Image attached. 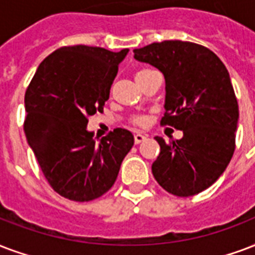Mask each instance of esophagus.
Wrapping results in <instances>:
<instances>
[{
  "mask_svg": "<svg viewBox=\"0 0 255 255\" xmlns=\"http://www.w3.org/2000/svg\"><path fill=\"white\" fill-rule=\"evenodd\" d=\"M147 137H145L144 135H141V133H136L135 136H133V140H135V144H139V143H141V141H144Z\"/></svg>",
  "mask_w": 255,
  "mask_h": 255,
  "instance_id": "1",
  "label": "esophagus"
}]
</instances>
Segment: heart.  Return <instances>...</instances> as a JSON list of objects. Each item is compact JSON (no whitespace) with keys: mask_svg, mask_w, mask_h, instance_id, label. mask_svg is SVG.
Returning <instances> with one entry per match:
<instances>
[{"mask_svg":"<svg viewBox=\"0 0 255 255\" xmlns=\"http://www.w3.org/2000/svg\"><path fill=\"white\" fill-rule=\"evenodd\" d=\"M151 72H153V69H151V68H140L139 71L136 72V79L148 75ZM129 123H131L133 127L140 128L144 127L145 123H147V119H145L143 115H133V116H131V119H129Z\"/></svg>","mask_w":255,"mask_h":255,"instance_id":"obj_1","label":"heart"}]
</instances>
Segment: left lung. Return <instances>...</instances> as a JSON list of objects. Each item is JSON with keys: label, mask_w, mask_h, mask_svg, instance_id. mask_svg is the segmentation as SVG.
<instances>
[{"label": "left lung", "mask_w": 255, "mask_h": 255, "mask_svg": "<svg viewBox=\"0 0 255 255\" xmlns=\"http://www.w3.org/2000/svg\"><path fill=\"white\" fill-rule=\"evenodd\" d=\"M166 79V112L160 126L183 131L180 140L156 136L160 152L152 174L167 192L191 197L226 170L236 149L238 102L225 64L209 48L168 40L133 49Z\"/></svg>", "instance_id": "left-lung-1"}]
</instances>
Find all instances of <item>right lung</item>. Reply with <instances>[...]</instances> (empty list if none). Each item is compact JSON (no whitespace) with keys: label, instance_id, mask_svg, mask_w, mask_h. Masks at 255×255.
<instances>
[{"label":"right lung","instance_id":"right-lung-1","mask_svg":"<svg viewBox=\"0 0 255 255\" xmlns=\"http://www.w3.org/2000/svg\"><path fill=\"white\" fill-rule=\"evenodd\" d=\"M128 49L63 46L38 65L25 92L24 132L48 183L61 197L89 202L106 194L133 145L116 128L97 143L89 116L103 112Z\"/></svg>","mask_w":255,"mask_h":255}]
</instances>
